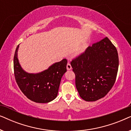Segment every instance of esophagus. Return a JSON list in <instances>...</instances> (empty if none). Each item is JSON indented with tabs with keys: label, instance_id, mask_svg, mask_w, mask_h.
<instances>
[{
	"label": "esophagus",
	"instance_id": "1",
	"mask_svg": "<svg viewBox=\"0 0 131 131\" xmlns=\"http://www.w3.org/2000/svg\"><path fill=\"white\" fill-rule=\"evenodd\" d=\"M72 69V67H71V66L70 63H69V62H68L67 64V69L68 70H70Z\"/></svg>",
	"mask_w": 131,
	"mask_h": 131
}]
</instances>
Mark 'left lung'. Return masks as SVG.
<instances>
[{
  "instance_id": "8db88e82",
  "label": "left lung",
  "mask_w": 131,
  "mask_h": 131,
  "mask_svg": "<svg viewBox=\"0 0 131 131\" xmlns=\"http://www.w3.org/2000/svg\"><path fill=\"white\" fill-rule=\"evenodd\" d=\"M80 97L95 101L107 94L115 83L119 67L117 49L105 37L89 46L71 62Z\"/></svg>"
}]
</instances>
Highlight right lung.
I'll return each mask as SVG.
<instances>
[{
    "instance_id": "add662e5",
    "label": "right lung",
    "mask_w": 131,
    "mask_h": 131,
    "mask_svg": "<svg viewBox=\"0 0 131 131\" xmlns=\"http://www.w3.org/2000/svg\"><path fill=\"white\" fill-rule=\"evenodd\" d=\"M19 45L14 58V70L16 82L23 94L31 101L47 103L57 97L61 80L67 71V61L63 59L55 62L46 70L36 73L27 72L19 64L18 58Z\"/></svg>"
}]
</instances>
